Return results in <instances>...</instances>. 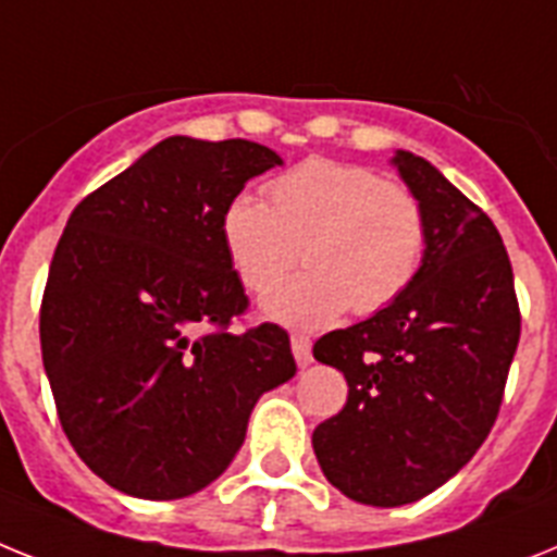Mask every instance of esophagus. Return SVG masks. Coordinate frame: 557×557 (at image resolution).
I'll return each mask as SVG.
<instances>
[{"label": "esophagus", "instance_id": "esophagus-1", "mask_svg": "<svg viewBox=\"0 0 557 557\" xmlns=\"http://www.w3.org/2000/svg\"><path fill=\"white\" fill-rule=\"evenodd\" d=\"M292 350H294V359H297V366L308 368L311 366V339L306 334H294L292 336Z\"/></svg>", "mask_w": 557, "mask_h": 557}]
</instances>
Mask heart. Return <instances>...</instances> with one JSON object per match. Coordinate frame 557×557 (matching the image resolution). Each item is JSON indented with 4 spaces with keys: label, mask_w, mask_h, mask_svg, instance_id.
I'll list each match as a JSON object with an SVG mask.
<instances>
[{
    "label": "heart",
    "mask_w": 557,
    "mask_h": 557,
    "mask_svg": "<svg viewBox=\"0 0 557 557\" xmlns=\"http://www.w3.org/2000/svg\"><path fill=\"white\" fill-rule=\"evenodd\" d=\"M221 240L243 286L269 292L263 314L294 329H325L354 306L380 314L413 286L428 255V214L405 184L368 166L308 158L269 184V203L240 191L221 214Z\"/></svg>",
    "instance_id": "obj_1"
}]
</instances>
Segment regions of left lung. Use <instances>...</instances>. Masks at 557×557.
<instances>
[{
    "instance_id": "8db88e82",
    "label": "left lung",
    "mask_w": 557,
    "mask_h": 557,
    "mask_svg": "<svg viewBox=\"0 0 557 557\" xmlns=\"http://www.w3.org/2000/svg\"><path fill=\"white\" fill-rule=\"evenodd\" d=\"M391 163L428 214L422 271L394 306L314 343L317 362L348 382L345 408L311 436L317 461L339 493L371 507L419 502L473 459L521 336L493 221L424 158L396 149Z\"/></svg>"
}]
</instances>
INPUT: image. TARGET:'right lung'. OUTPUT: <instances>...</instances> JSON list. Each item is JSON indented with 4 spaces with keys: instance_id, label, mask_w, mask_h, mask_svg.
<instances>
[{
    "instance_id": "add662e5",
    "label": "right lung",
    "mask_w": 557,
    "mask_h": 557,
    "mask_svg": "<svg viewBox=\"0 0 557 557\" xmlns=\"http://www.w3.org/2000/svg\"><path fill=\"white\" fill-rule=\"evenodd\" d=\"M263 144L172 135L78 203L41 297L45 373L73 450L110 487L170 502L232 465L257 399L297 373L249 308L221 214L280 166Z\"/></svg>"
}]
</instances>
